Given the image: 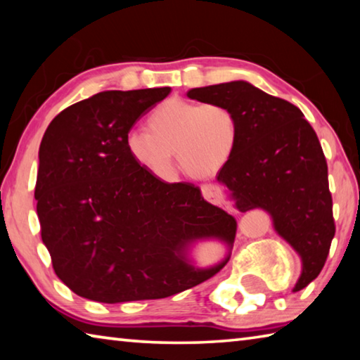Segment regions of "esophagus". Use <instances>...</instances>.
<instances>
[{"mask_svg": "<svg viewBox=\"0 0 360 360\" xmlns=\"http://www.w3.org/2000/svg\"><path fill=\"white\" fill-rule=\"evenodd\" d=\"M202 193H203V197L208 200V202L214 203V205H224V206H227V208L233 210V202H230V200H227L224 191L219 186L205 184L202 187Z\"/></svg>", "mask_w": 360, "mask_h": 360, "instance_id": "esophagus-1", "label": "esophagus"}]
</instances>
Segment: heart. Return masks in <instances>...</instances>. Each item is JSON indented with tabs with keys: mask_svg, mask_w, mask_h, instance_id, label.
<instances>
[{
	"mask_svg": "<svg viewBox=\"0 0 360 360\" xmlns=\"http://www.w3.org/2000/svg\"><path fill=\"white\" fill-rule=\"evenodd\" d=\"M146 122L149 131L130 130L125 149L139 168L158 179L173 176V150L188 176L203 179L221 172L240 143L238 115L222 103L168 98Z\"/></svg>",
	"mask_w": 360,
	"mask_h": 360,
	"instance_id": "obj_1",
	"label": "heart"
}]
</instances>
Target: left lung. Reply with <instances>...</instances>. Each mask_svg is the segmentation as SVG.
<instances>
[{
  "label": "left lung",
  "mask_w": 360,
  "mask_h": 360,
  "mask_svg": "<svg viewBox=\"0 0 360 360\" xmlns=\"http://www.w3.org/2000/svg\"><path fill=\"white\" fill-rule=\"evenodd\" d=\"M191 100L222 103L240 119V143L217 173L240 212L255 208L300 255V290L318 278L335 235L327 162L313 127L292 103L246 81L191 89Z\"/></svg>",
  "instance_id": "left-lung-1"
}]
</instances>
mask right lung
<instances>
[{"mask_svg":"<svg viewBox=\"0 0 360 360\" xmlns=\"http://www.w3.org/2000/svg\"><path fill=\"white\" fill-rule=\"evenodd\" d=\"M169 87L109 90L63 109L42 136L36 179L41 238L56 275L101 303L154 300L191 289L224 268L236 222L191 182L139 168L125 135ZM219 240L229 252L197 267L193 249Z\"/></svg>","mask_w":360,"mask_h":360,"instance_id":"right-lung-1","label":"right lung"}]
</instances>
